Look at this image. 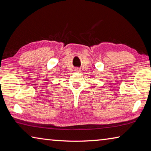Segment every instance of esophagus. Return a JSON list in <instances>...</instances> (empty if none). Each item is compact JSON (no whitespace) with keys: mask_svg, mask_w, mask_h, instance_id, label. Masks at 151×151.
<instances>
[{"mask_svg":"<svg viewBox=\"0 0 151 151\" xmlns=\"http://www.w3.org/2000/svg\"><path fill=\"white\" fill-rule=\"evenodd\" d=\"M75 71V72H76V73H80L81 72V69H80V68H76Z\"/></svg>","mask_w":151,"mask_h":151,"instance_id":"esophagus-1","label":"esophagus"}]
</instances>
